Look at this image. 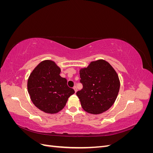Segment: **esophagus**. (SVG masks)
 I'll use <instances>...</instances> for the list:
<instances>
[{
  "mask_svg": "<svg viewBox=\"0 0 153 153\" xmlns=\"http://www.w3.org/2000/svg\"><path fill=\"white\" fill-rule=\"evenodd\" d=\"M73 89H74V90H75V92L77 91V87H76V86H74L73 87Z\"/></svg>",
  "mask_w": 153,
  "mask_h": 153,
  "instance_id": "obj_1",
  "label": "esophagus"
}]
</instances>
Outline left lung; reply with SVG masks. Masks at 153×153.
Listing matches in <instances>:
<instances>
[{"label": "left lung", "instance_id": "1", "mask_svg": "<svg viewBox=\"0 0 153 153\" xmlns=\"http://www.w3.org/2000/svg\"><path fill=\"white\" fill-rule=\"evenodd\" d=\"M83 89L76 92L86 112L99 114L112 106L120 88L119 76L110 64L104 60L92 62L80 71Z\"/></svg>", "mask_w": 153, "mask_h": 153}]
</instances>
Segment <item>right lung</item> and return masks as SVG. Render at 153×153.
Masks as SVG:
<instances>
[{
    "instance_id": "add662e5",
    "label": "right lung",
    "mask_w": 153,
    "mask_h": 153,
    "mask_svg": "<svg viewBox=\"0 0 153 153\" xmlns=\"http://www.w3.org/2000/svg\"><path fill=\"white\" fill-rule=\"evenodd\" d=\"M60 73L61 69L48 60L39 63L29 78L27 89L32 103L46 113L59 112L65 106L69 97L75 93Z\"/></svg>"
}]
</instances>
